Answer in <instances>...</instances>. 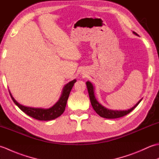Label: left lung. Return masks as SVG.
Segmentation results:
<instances>
[{
	"mask_svg": "<svg viewBox=\"0 0 159 159\" xmlns=\"http://www.w3.org/2000/svg\"><path fill=\"white\" fill-rule=\"evenodd\" d=\"M133 33L138 35L137 33H136L135 32H133ZM86 85L87 87V90H88L91 104H92L93 109L100 117H104V118H107V119H115V118H119V117L126 116V115L130 113L131 111L140 103L141 100H142V99L140 100L133 108H131L130 109H128L127 111H114V110L108 109L107 108L103 107L102 104H100L96 99L95 96H94L93 86L92 84L89 81H87L86 83Z\"/></svg>",
	"mask_w": 159,
	"mask_h": 159,
	"instance_id": "1",
	"label": "left lung"
}]
</instances>
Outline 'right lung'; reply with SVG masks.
<instances>
[{
    "instance_id": "right-lung-1",
    "label": "right lung",
    "mask_w": 159,
    "mask_h": 159,
    "mask_svg": "<svg viewBox=\"0 0 159 159\" xmlns=\"http://www.w3.org/2000/svg\"><path fill=\"white\" fill-rule=\"evenodd\" d=\"M76 82V80L74 79L72 81L68 83L65 85L63 89V92L59 100H58L55 105L52 106L49 109H42V108H33L29 107L23 106L22 104L18 103L17 101L13 98L11 93H10L11 99L13 100L17 106L19 107L20 110H22L24 113H25L29 116L36 120L40 121H48L56 119L57 117H59L64 112L66 109V106L67 104V99L70 95V93L72 90L74 86V84Z\"/></svg>"
}]
</instances>
